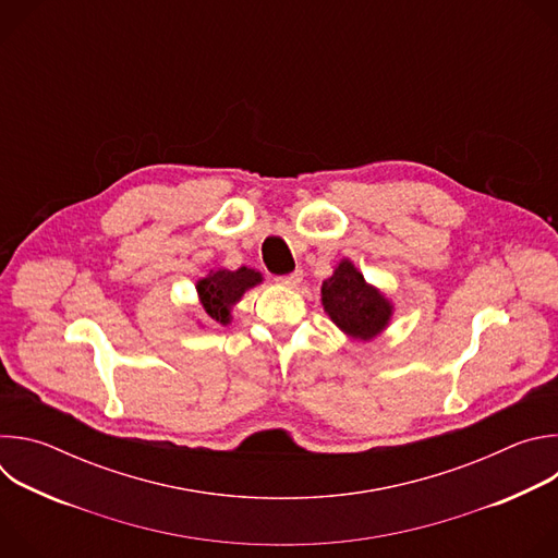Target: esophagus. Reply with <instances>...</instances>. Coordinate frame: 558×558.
<instances>
[{
    "label": "esophagus",
    "mask_w": 558,
    "mask_h": 558,
    "mask_svg": "<svg viewBox=\"0 0 558 558\" xmlns=\"http://www.w3.org/2000/svg\"><path fill=\"white\" fill-rule=\"evenodd\" d=\"M300 282H302V271H293V274H289V276L278 278V284H282V287H287V289H295Z\"/></svg>",
    "instance_id": "obj_1"
}]
</instances>
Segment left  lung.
<instances>
[{
	"label": "left lung",
	"mask_w": 558,
	"mask_h": 558,
	"mask_svg": "<svg viewBox=\"0 0 558 558\" xmlns=\"http://www.w3.org/2000/svg\"><path fill=\"white\" fill-rule=\"evenodd\" d=\"M320 295L331 323L351 340L371 342L381 336L392 320V300H388L381 289L366 282L349 258L336 265L331 278L323 282Z\"/></svg>",
	"instance_id": "1"
}]
</instances>
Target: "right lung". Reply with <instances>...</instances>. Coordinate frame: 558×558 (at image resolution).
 I'll return each instance as SVG.
<instances>
[{"label": "right lung", "mask_w": 558, "mask_h": 558, "mask_svg": "<svg viewBox=\"0 0 558 558\" xmlns=\"http://www.w3.org/2000/svg\"><path fill=\"white\" fill-rule=\"evenodd\" d=\"M258 284H263V274L252 267H241L235 271L218 267L209 269V274L196 282V293L209 320L227 327L231 325L233 306Z\"/></svg>", "instance_id": "obj_1"}]
</instances>
